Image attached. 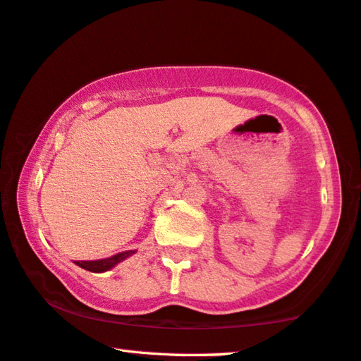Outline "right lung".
Here are the masks:
<instances>
[{"label": "right lung", "instance_id": "add662e5", "mask_svg": "<svg viewBox=\"0 0 361 361\" xmlns=\"http://www.w3.org/2000/svg\"><path fill=\"white\" fill-rule=\"evenodd\" d=\"M135 250H125V252H120L116 254L112 257H109V259H101V260H78L75 262V265H78L80 268H83V270H88V271H93V273H102V271H107L111 270L125 259H128L130 255H133Z\"/></svg>", "mask_w": 361, "mask_h": 361}]
</instances>
